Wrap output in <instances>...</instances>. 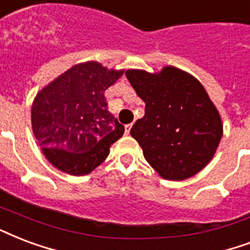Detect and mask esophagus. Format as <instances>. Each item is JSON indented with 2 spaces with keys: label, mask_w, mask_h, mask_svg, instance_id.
Returning a JSON list of instances; mask_svg holds the SVG:
<instances>
[{
  "label": "esophagus",
  "mask_w": 250,
  "mask_h": 250,
  "mask_svg": "<svg viewBox=\"0 0 250 250\" xmlns=\"http://www.w3.org/2000/svg\"><path fill=\"white\" fill-rule=\"evenodd\" d=\"M131 128H132V125H125V133L128 135L129 131H131Z\"/></svg>",
  "instance_id": "34e87169"
}]
</instances>
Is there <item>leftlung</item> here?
Wrapping results in <instances>:
<instances>
[{
    "label": "left lung",
    "mask_w": 250,
    "mask_h": 250,
    "mask_svg": "<svg viewBox=\"0 0 250 250\" xmlns=\"http://www.w3.org/2000/svg\"><path fill=\"white\" fill-rule=\"evenodd\" d=\"M125 77L146 104L131 128L150 167L165 180L197 174L212 159L223 135L222 119L201 83L174 66L161 73L129 69Z\"/></svg>",
    "instance_id": "left-lung-1"
}]
</instances>
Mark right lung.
<instances>
[{
  "instance_id": "1",
  "label": "right lung",
  "mask_w": 250,
  "mask_h": 250,
  "mask_svg": "<svg viewBox=\"0 0 250 250\" xmlns=\"http://www.w3.org/2000/svg\"><path fill=\"white\" fill-rule=\"evenodd\" d=\"M123 70L95 62L74 65L38 93L31 110L32 131L53 167L83 176L104 163L125 125L108 111L104 90Z\"/></svg>"
}]
</instances>
